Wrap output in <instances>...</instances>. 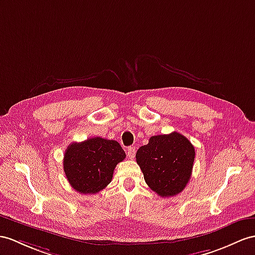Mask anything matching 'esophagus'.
Instances as JSON below:
<instances>
[{"instance_id":"1","label":"esophagus","mask_w":255,"mask_h":255,"mask_svg":"<svg viewBox=\"0 0 255 255\" xmlns=\"http://www.w3.org/2000/svg\"><path fill=\"white\" fill-rule=\"evenodd\" d=\"M135 152H136L135 147H128V148L127 153H128V157L129 159H133V158L135 157Z\"/></svg>"}]
</instances>
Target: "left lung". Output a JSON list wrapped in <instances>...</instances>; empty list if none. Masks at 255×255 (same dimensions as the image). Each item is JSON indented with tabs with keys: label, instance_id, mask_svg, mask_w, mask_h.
I'll return each instance as SVG.
<instances>
[{
	"label": "left lung",
	"instance_id": "left-lung-1",
	"mask_svg": "<svg viewBox=\"0 0 255 255\" xmlns=\"http://www.w3.org/2000/svg\"><path fill=\"white\" fill-rule=\"evenodd\" d=\"M195 148L177 132L151 136L136 152V162L149 187L161 197L182 192L191 176Z\"/></svg>",
	"mask_w": 255,
	"mask_h": 255
}]
</instances>
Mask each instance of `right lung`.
I'll return each instance as SVG.
<instances>
[{
    "label": "right lung",
    "mask_w": 255,
    "mask_h": 255,
    "mask_svg": "<svg viewBox=\"0 0 255 255\" xmlns=\"http://www.w3.org/2000/svg\"><path fill=\"white\" fill-rule=\"evenodd\" d=\"M124 159L126 152L119 142L93 137L68 146L64 171L74 190L80 194H96L111 182L116 165Z\"/></svg>",
    "instance_id": "add662e5"
}]
</instances>
